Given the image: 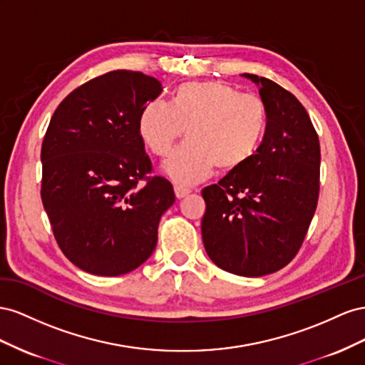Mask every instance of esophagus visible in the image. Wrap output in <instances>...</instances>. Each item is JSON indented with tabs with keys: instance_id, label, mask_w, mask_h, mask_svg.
Wrapping results in <instances>:
<instances>
[{
	"instance_id": "esophagus-1",
	"label": "esophagus",
	"mask_w": 365,
	"mask_h": 365,
	"mask_svg": "<svg viewBox=\"0 0 365 365\" xmlns=\"http://www.w3.org/2000/svg\"><path fill=\"white\" fill-rule=\"evenodd\" d=\"M174 192L177 199H183V197H186L191 192V190L183 188V186H174Z\"/></svg>"
}]
</instances>
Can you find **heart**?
Instances as JSON below:
<instances>
[{
  "instance_id": "obj_1",
  "label": "heart",
  "mask_w": 365,
  "mask_h": 365,
  "mask_svg": "<svg viewBox=\"0 0 365 365\" xmlns=\"http://www.w3.org/2000/svg\"><path fill=\"white\" fill-rule=\"evenodd\" d=\"M138 130L159 158L186 130L188 140L165 162V171L177 183L192 185L215 166L227 173L251 160L267 130V110L259 98L225 82H185L174 90L171 103L155 99L143 107Z\"/></svg>"
}]
</instances>
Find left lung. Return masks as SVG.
Here are the masks:
<instances>
[{
    "label": "left lung",
    "mask_w": 365,
    "mask_h": 365,
    "mask_svg": "<svg viewBox=\"0 0 365 365\" xmlns=\"http://www.w3.org/2000/svg\"><path fill=\"white\" fill-rule=\"evenodd\" d=\"M259 87L267 130L254 158L206 186L202 237L206 254L226 272L274 274L304 242L319 195V140L301 102L267 78Z\"/></svg>",
    "instance_id": "8db88e82"
}]
</instances>
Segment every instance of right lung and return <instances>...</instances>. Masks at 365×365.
Segmentation results:
<instances>
[{
  "instance_id": "right-lung-1",
  "label": "right lung",
  "mask_w": 365,
  "mask_h": 365,
  "mask_svg": "<svg viewBox=\"0 0 365 365\" xmlns=\"http://www.w3.org/2000/svg\"><path fill=\"white\" fill-rule=\"evenodd\" d=\"M162 90L140 71H108L73 90L50 119L41 199L61 251L88 274L118 277L147 262L175 202L165 177L148 175L138 130L140 111Z\"/></svg>"
}]
</instances>
